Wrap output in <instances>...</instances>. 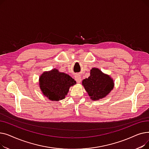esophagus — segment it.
I'll return each instance as SVG.
<instances>
[{
	"label": "esophagus",
	"mask_w": 149,
	"mask_h": 149,
	"mask_svg": "<svg viewBox=\"0 0 149 149\" xmlns=\"http://www.w3.org/2000/svg\"><path fill=\"white\" fill-rule=\"evenodd\" d=\"M75 80H76V81L78 83H80L81 81V77L80 75H76L75 76Z\"/></svg>",
	"instance_id": "obj_1"
}]
</instances>
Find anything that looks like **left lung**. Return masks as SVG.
Returning <instances> with one entry per match:
<instances>
[{
    "label": "left lung",
    "instance_id": "obj_1",
    "mask_svg": "<svg viewBox=\"0 0 149 149\" xmlns=\"http://www.w3.org/2000/svg\"><path fill=\"white\" fill-rule=\"evenodd\" d=\"M82 85L92 100H99L105 98L114 88L112 78L103 73L97 68L91 70L90 76L82 81Z\"/></svg>",
    "mask_w": 149,
    "mask_h": 149
}]
</instances>
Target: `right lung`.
Here are the masks:
<instances>
[{
	"mask_svg": "<svg viewBox=\"0 0 149 149\" xmlns=\"http://www.w3.org/2000/svg\"><path fill=\"white\" fill-rule=\"evenodd\" d=\"M39 87L43 95L51 101H58L65 98L70 87L76 81L63 72L54 68L49 71H45L39 77Z\"/></svg>",
	"mask_w": 149,
	"mask_h": 149,
	"instance_id": "add662e5",
	"label": "right lung"
}]
</instances>
